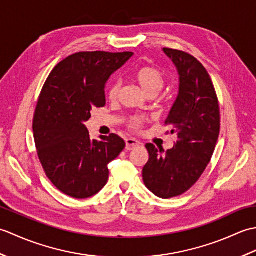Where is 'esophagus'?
Segmentation results:
<instances>
[{
	"label": "esophagus",
	"instance_id": "1",
	"mask_svg": "<svg viewBox=\"0 0 256 256\" xmlns=\"http://www.w3.org/2000/svg\"><path fill=\"white\" fill-rule=\"evenodd\" d=\"M125 144H126V148H126V150H132L134 148H140V146L142 145V143H140L138 140H134V138L125 140Z\"/></svg>",
	"mask_w": 256,
	"mask_h": 256
}]
</instances>
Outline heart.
<instances>
[{"label": "heart", "instance_id": "heart-1", "mask_svg": "<svg viewBox=\"0 0 256 256\" xmlns=\"http://www.w3.org/2000/svg\"><path fill=\"white\" fill-rule=\"evenodd\" d=\"M134 80L148 96H155L164 88L166 84L165 74L155 66L140 67L134 72ZM121 90V82L113 81L106 89V96L110 101H116ZM145 118L142 116H131L128 121V128L132 131H140L143 128Z\"/></svg>", "mask_w": 256, "mask_h": 256}]
</instances>
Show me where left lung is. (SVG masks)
I'll return each mask as SVG.
<instances>
[{
	"label": "left lung",
	"mask_w": 256,
	"mask_h": 256,
	"mask_svg": "<svg viewBox=\"0 0 256 256\" xmlns=\"http://www.w3.org/2000/svg\"><path fill=\"white\" fill-rule=\"evenodd\" d=\"M164 52L180 76L178 96L165 121L178 138L164 154L154 144L145 145L150 158L143 180L157 197L168 199L188 192L208 166L220 133V108L202 64L182 50L164 48Z\"/></svg>",
	"instance_id": "obj_1"
}]
</instances>
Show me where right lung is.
<instances>
[{"label":"right lung","instance_id":"right-lung-1","mask_svg":"<svg viewBox=\"0 0 256 256\" xmlns=\"http://www.w3.org/2000/svg\"><path fill=\"white\" fill-rule=\"evenodd\" d=\"M133 52H80L64 58L46 79L35 108L32 132L47 178L69 197H92L106 186L108 165L125 148L116 134L90 140L84 122L106 106L104 86Z\"/></svg>","mask_w":256,"mask_h":256}]
</instances>
